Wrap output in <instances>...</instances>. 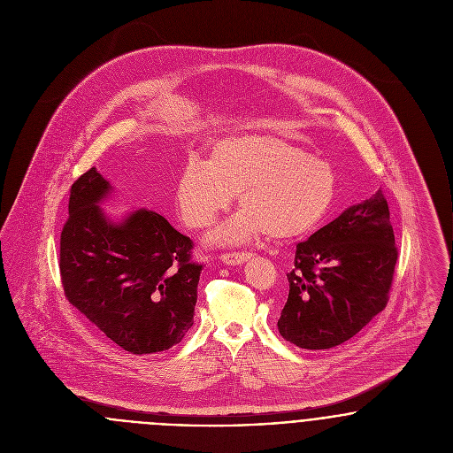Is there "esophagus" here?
<instances>
[{
    "label": "esophagus",
    "mask_w": 453,
    "mask_h": 453,
    "mask_svg": "<svg viewBox=\"0 0 453 453\" xmlns=\"http://www.w3.org/2000/svg\"><path fill=\"white\" fill-rule=\"evenodd\" d=\"M250 258H251L250 251H228V253L221 255V261L226 265H239Z\"/></svg>",
    "instance_id": "34e87169"
}]
</instances>
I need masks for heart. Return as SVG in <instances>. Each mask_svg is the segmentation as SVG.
I'll return each instance as SVG.
<instances>
[{
	"label": "heart",
	"instance_id": "heart-1",
	"mask_svg": "<svg viewBox=\"0 0 453 453\" xmlns=\"http://www.w3.org/2000/svg\"><path fill=\"white\" fill-rule=\"evenodd\" d=\"M239 192L242 209L212 239L235 242L266 234L273 241L302 237L327 214L336 176L323 158L272 134L219 139L209 162L190 157L176 183V203L190 228H205Z\"/></svg>",
	"mask_w": 453,
	"mask_h": 453
}]
</instances>
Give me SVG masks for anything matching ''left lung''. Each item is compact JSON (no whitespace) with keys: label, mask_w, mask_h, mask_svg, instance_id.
Wrapping results in <instances>:
<instances>
[{"label":"left lung","mask_w":453,"mask_h":453,"mask_svg":"<svg viewBox=\"0 0 453 453\" xmlns=\"http://www.w3.org/2000/svg\"><path fill=\"white\" fill-rule=\"evenodd\" d=\"M395 261L388 198L379 190L296 244L279 333L309 350L347 342L386 309Z\"/></svg>","instance_id":"1"}]
</instances>
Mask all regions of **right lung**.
Listing matches in <instances>:
<instances>
[{
  "label": "right lung",
  "mask_w": 453,
  "mask_h": 453,
  "mask_svg": "<svg viewBox=\"0 0 453 453\" xmlns=\"http://www.w3.org/2000/svg\"><path fill=\"white\" fill-rule=\"evenodd\" d=\"M108 192L94 167L71 185L59 250L65 296L124 350H167L194 326L202 272L194 241L146 209L110 223L97 205Z\"/></svg>",
  "instance_id": "add662e5"
}]
</instances>
